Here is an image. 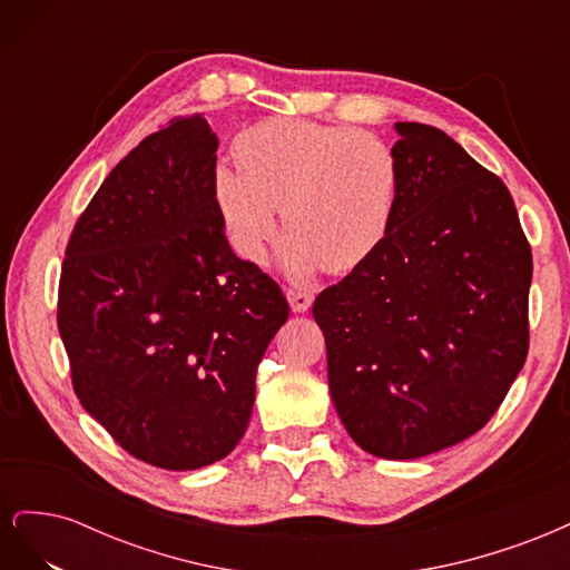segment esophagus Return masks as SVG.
<instances>
[{
	"instance_id": "esophagus-1",
	"label": "esophagus",
	"mask_w": 570,
	"mask_h": 570,
	"mask_svg": "<svg viewBox=\"0 0 570 570\" xmlns=\"http://www.w3.org/2000/svg\"><path fill=\"white\" fill-rule=\"evenodd\" d=\"M287 302L295 314H304L308 306L314 302V292L312 289H302V287H289L287 289Z\"/></svg>"
}]
</instances>
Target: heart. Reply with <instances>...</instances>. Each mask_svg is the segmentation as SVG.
Wrapping results in <instances>:
<instances>
[{
	"instance_id": "obj_1",
	"label": "heart",
	"mask_w": 570,
	"mask_h": 570,
	"mask_svg": "<svg viewBox=\"0 0 570 570\" xmlns=\"http://www.w3.org/2000/svg\"><path fill=\"white\" fill-rule=\"evenodd\" d=\"M239 168L220 161L212 197L233 247L264 264L285 228L283 264L292 278L321 266L350 273L383 245L400 197V161L383 137L302 118H266L233 140Z\"/></svg>"
}]
</instances>
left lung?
Instances as JSON below:
<instances>
[{
    "label": "left lung",
    "mask_w": 570,
    "mask_h": 570,
    "mask_svg": "<svg viewBox=\"0 0 570 570\" xmlns=\"http://www.w3.org/2000/svg\"><path fill=\"white\" fill-rule=\"evenodd\" d=\"M400 197L364 264L314 302L352 440L419 459L485 425L530 344L532 252L502 178L450 135L394 124Z\"/></svg>",
    "instance_id": "obj_1"
}]
</instances>
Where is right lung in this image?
Wrapping results in <instances>:
<instances>
[{
  "label": "right lung",
  "instance_id": "add662e5",
  "mask_svg": "<svg viewBox=\"0 0 570 570\" xmlns=\"http://www.w3.org/2000/svg\"><path fill=\"white\" fill-rule=\"evenodd\" d=\"M199 114L147 135L68 237L57 323L80 404L128 454L195 471L243 440L256 368L287 321L281 285L235 256Z\"/></svg>",
  "mask_w": 570,
  "mask_h": 570
}]
</instances>
